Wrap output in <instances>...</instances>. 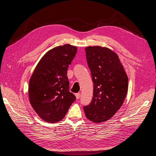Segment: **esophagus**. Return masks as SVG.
Wrapping results in <instances>:
<instances>
[{
  "label": "esophagus",
  "mask_w": 156,
  "mask_h": 156,
  "mask_svg": "<svg viewBox=\"0 0 156 156\" xmlns=\"http://www.w3.org/2000/svg\"><path fill=\"white\" fill-rule=\"evenodd\" d=\"M80 96H81V94L80 93H76V99H79Z\"/></svg>",
  "instance_id": "esophagus-1"
}]
</instances>
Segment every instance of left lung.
<instances>
[{
  "label": "left lung",
  "mask_w": 156,
  "mask_h": 156,
  "mask_svg": "<svg viewBox=\"0 0 156 156\" xmlns=\"http://www.w3.org/2000/svg\"><path fill=\"white\" fill-rule=\"evenodd\" d=\"M85 52L94 89L93 99L83 110L91 122H104L122 107L128 90V77L118 55L111 49L90 46Z\"/></svg>",
  "instance_id": "1"
}]
</instances>
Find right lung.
<instances>
[{
  "label": "right lung",
  "instance_id": "1",
  "mask_svg": "<svg viewBox=\"0 0 156 156\" xmlns=\"http://www.w3.org/2000/svg\"><path fill=\"white\" fill-rule=\"evenodd\" d=\"M76 52L77 48L70 44L51 49L40 60L30 78V103L45 122H59L76 100V96L69 92L67 73Z\"/></svg>",
  "mask_w": 156,
  "mask_h": 156
}]
</instances>
